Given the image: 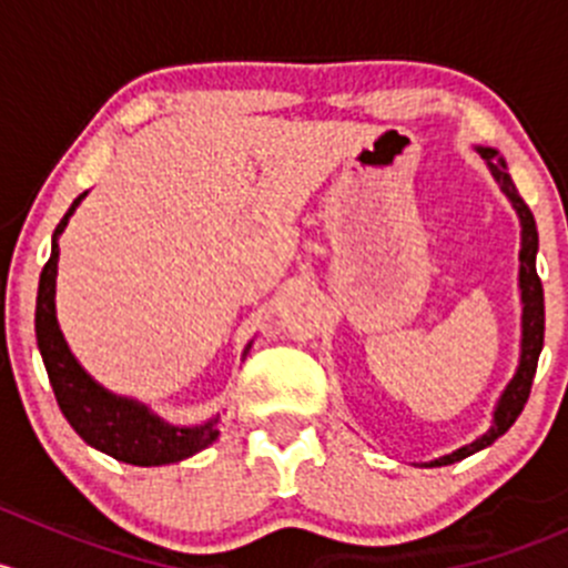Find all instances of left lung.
<instances>
[{"mask_svg":"<svg viewBox=\"0 0 568 568\" xmlns=\"http://www.w3.org/2000/svg\"><path fill=\"white\" fill-rule=\"evenodd\" d=\"M480 159H486L491 175L497 178V183L503 186L506 197L511 200L514 209H517L519 220H523V250H519V261H523V268H519V288H523V357H519V368L514 374V379L508 382L506 393H503L500 404L495 409V426L478 437L475 443L464 445V448L454 450V454L443 456V459L428 462L426 467H443V464H454L467 459L475 450L486 448V445L495 443L497 437L508 432L514 426L519 415H523L525 404H528V395L532 387V376H536L538 354H541L544 346V288L541 280L536 274V250H538V233H536V220H532L528 203L523 200V194L514 186L511 175H508L506 162L497 159V153L491 148H478Z\"/></svg>","mask_w":568,"mask_h":568,"instance_id":"8db88e82","label":"left lung"}]
</instances>
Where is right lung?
<instances>
[{
  "mask_svg": "<svg viewBox=\"0 0 568 568\" xmlns=\"http://www.w3.org/2000/svg\"><path fill=\"white\" fill-rule=\"evenodd\" d=\"M84 194L73 200L68 214L62 216L54 231V244H51V257L40 272L38 285V311H36V335L40 357H43L45 374H49L51 390H54L57 404L62 415L71 423L73 432L93 448L104 450L118 462L136 464V467H159V464H173L209 448L216 439V420L205 423L197 428H175L159 420L156 415L134 400L118 398L106 393L104 387L95 385L82 365L73 359L65 337L54 316V277H57V236L68 225V216L79 205Z\"/></svg>",
  "mask_w": 568,
  "mask_h": 568,
  "instance_id": "add662e5",
  "label": "right lung"
}]
</instances>
